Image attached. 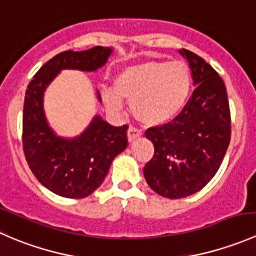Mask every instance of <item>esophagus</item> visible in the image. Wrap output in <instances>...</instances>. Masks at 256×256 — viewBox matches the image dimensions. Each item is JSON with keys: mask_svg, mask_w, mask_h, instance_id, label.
I'll use <instances>...</instances> for the list:
<instances>
[{"mask_svg": "<svg viewBox=\"0 0 256 256\" xmlns=\"http://www.w3.org/2000/svg\"><path fill=\"white\" fill-rule=\"evenodd\" d=\"M138 138H141V131L138 130L135 128H130L128 130V142H134L135 140H138Z\"/></svg>", "mask_w": 256, "mask_h": 256, "instance_id": "34e87169", "label": "esophagus"}]
</instances>
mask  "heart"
<instances>
[{"mask_svg":"<svg viewBox=\"0 0 256 256\" xmlns=\"http://www.w3.org/2000/svg\"><path fill=\"white\" fill-rule=\"evenodd\" d=\"M190 88L192 73L187 63L146 60L121 69L114 79V92H105L102 99L114 112H122L126 100L140 122L158 126L180 115Z\"/></svg>","mask_w":256,"mask_h":256,"instance_id":"b5f03b06","label":"heart"}]
</instances>
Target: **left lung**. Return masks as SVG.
Returning <instances> with one entry per match:
<instances>
[{
  "mask_svg": "<svg viewBox=\"0 0 256 256\" xmlns=\"http://www.w3.org/2000/svg\"><path fill=\"white\" fill-rule=\"evenodd\" d=\"M194 92L171 122L150 128L144 136L154 154L144 166L147 184L170 200L202 190L220 166L230 141V112L224 82L197 54L182 49Z\"/></svg>",
  "mask_w": 256,
  "mask_h": 256,
  "instance_id": "left-lung-1",
  "label": "left lung"
}]
</instances>
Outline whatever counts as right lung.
Returning a JSON list of instances; mask_svg holds the SVG:
<instances>
[{
    "label": "right lung",
    "mask_w": 256,
    "mask_h": 256,
    "mask_svg": "<svg viewBox=\"0 0 256 256\" xmlns=\"http://www.w3.org/2000/svg\"><path fill=\"white\" fill-rule=\"evenodd\" d=\"M112 47L66 50L48 60L26 90L23 106V151L36 178L50 192L66 198H85L102 183L112 160L128 147V126L110 125L95 115L74 138L56 135L43 106L44 92L64 69L96 72L106 64ZM96 98L102 102L100 92Z\"/></svg>",
    "instance_id": "add662e5"
}]
</instances>
